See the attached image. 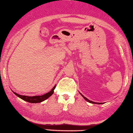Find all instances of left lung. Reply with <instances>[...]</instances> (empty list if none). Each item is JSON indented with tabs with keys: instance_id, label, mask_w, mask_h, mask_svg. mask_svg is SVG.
<instances>
[{
	"instance_id": "left-lung-1",
	"label": "left lung",
	"mask_w": 133,
	"mask_h": 133,
	"mask_svg": "<svg viewBox=\"0 0 133 133\" xmlns=\"http://www.w3.org/2000/svg\"><path fill=\"white\" fill-rule=\"evenodd\" d=\"M79 94H81V96H82V97H83L84 99H85V100H86V101H87V102H89V103H91V104H101V103H97V102H92V101H91V100H89V99H87V98H86V97H84V96H83L82 94H81V93H79Z\"/></svg>"
}]
</instances>
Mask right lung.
Listing matches in <instances>:
<instances>
[{"label": "right lung", "mask_w": 133, "mask_h": 133, "mask_svg": "<svg viewBox=\"0 0 133 133\" xmlns=\"http://www.w3.org/2000/svg\"><path fill=\"white\" fill-rule=\"evenodd\" d=\"M56 86H54L53 87L52 90L50 91H49L48 93H46V94H44L42 96H21V95H19V94H17L15 92H13L16 96L19 97V98L22 99L23 100L26 101V102H29V103H40V102H43V101L46 100V99L49 98L54 93V89H55Z\"/></svg>", "instance_id": "obj_1"}]
</instances>
